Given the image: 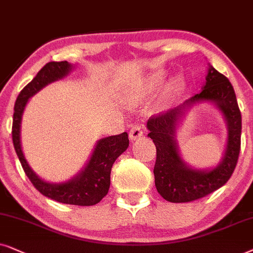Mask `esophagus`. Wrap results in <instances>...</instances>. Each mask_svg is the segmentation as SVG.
I'll list each match as a JSON object with an SVG mask.
<instances>
[{
  "label": "esophagus",
  "instance_id": "esophagus-1",
  "mask_svg": "<svg viewBox=\"0 0 253 253\" xmlns=\"http://www.w3.org/2000/svg\"><path fill=\"white\" fill-rule=\"evenodd\" d=\"M142 136H143L142 126H141V125H139V124H135L129 130V139L134 141V140L140 139V137H142Z\"/></svg>",
  "mask_w": 253,
  "mask_h": 253
}]
</instances>
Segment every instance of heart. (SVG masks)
Returning <instances> with one entry per match:
<instances>
[{
    "mask_svg": "<svg viewBox=\"0 0 253 253\" xmlns=\"http://www.w3.org/2000/svg\"><path fill=\"white\" fill-rule=\"evenodd\" d=\"M167 70H157L149 74V75L142 77V79L135 81L129 85H127L123 91V100L127 106L136 107L142 104L144 100L157 91L163 85L168 79ZM185 80L183 76L178 75L170 81L164 91L163 99L169 100L173 97L179 95L185 89Z\"/></svg>",
    "mask_w": 253,
    "mask_h": 253,
    "instance_id": "1",
    "label": "heart"
}]
</instances>
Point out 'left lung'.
<instances>
[{
    "label": "left lung",
    "instance_id": "left-lung-1",
    "mask_svg": "<svg viewBox=\"0 0 253 253\" xmlns=\"http://www.w3.org/2000/svg\"><path fill=\"white\" fill-rule=\"evenodd\" d=\"M199 103H208L218 109L227 126L221 161L216 166L204 169L192 167L183 160L176 140L184 116ZM147 128L148 137L156 146L155 185L167 201L178 204L200 199L223 186L236 168L241 149V112L231 83L210 63L201 91L174 109L150 118Z\"/></svg>",
    "mask_w": 253,
    "mask_h": 253
}]
</instances>
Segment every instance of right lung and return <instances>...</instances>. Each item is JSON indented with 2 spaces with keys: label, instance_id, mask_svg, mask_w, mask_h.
<instances>
[{
  "label": "right lung",
  "instance_id": "1",
  "mask_svg": "<svg viewBox=\"0 0 253 253\" xmlns=\"http://www.w3.org/2000/svg\"><path fill=\"white\" fill-rule=\"evenodd\" d=\"M73 68L74 65L68 61L46 63L35 79L22 90L13 107L12 141L26 176L40 193L61 204L92 206L98 204L109 192L111 169L117 158L128 148V134L124 132L119 135L99 139L82 169L70 179L61 183H53L40 178L30 167L22 148V119L30 98L48 84L65 79Z\"/></svg>",
  "mask_w": 253,
  "mask_h": 253
}]
</instances>
